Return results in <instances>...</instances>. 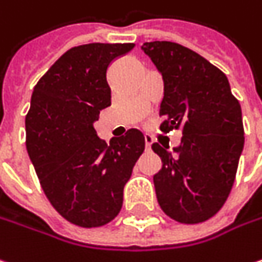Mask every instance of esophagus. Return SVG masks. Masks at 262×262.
<instances>
[{
    "label": "esophagus",
    "mask_w": 262,
    "mask_h": 262,
    "mask_svg": "<svg viewBox=\"0 0 262 262\" xmlns=\"http://www.w3.org/2000/svg\"><path fill=\"white\" fill-rule=\"evenodd\" d=\"M154 142V139H152V136H149V135H145V148L149 151L151 149V145H152Z\"/></svg>",
    "instance_id": "esophagus-1"
}]
</instances>
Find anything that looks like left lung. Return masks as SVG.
<instances>
[{"instance_id":"1","label":"left lung","mask_w":262,"mask_h":262,"mask_svg":"<svg viewBox=\"0 0 262 262\" xmlns=\"http://www.w3.org/2000/svg\"><path fill=\"white\" fill-rule=\"evenodd\" d=\"M142 50L164 82L160 129L183 135L173 151L152 143L163 163L154 174L158 204L179 223L205 222L234 183L245 142L241 104L226 74L195 51L168 40L145 42Z\"/></svg>"}]
</instances>
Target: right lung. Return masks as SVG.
I'll return each mask as SVG.
<instances>
[{
    "mask_svg": "<svg viewBox=\"0 0 262 262\" xmlns=\"http://www.w3.org/2000/svg\"><path fill=\"white\" fill-rule=\"evenodd\" d=\"M135 43H86L52 64L26 116V148L48 201L67 222L99 227L117 217L123 189L145 149L138 129L99 139L94 123L111 105L107 69Z\"/></svg>",
    "mask_w": 262,
    "mask_h": 262,
    "instance_id": "add662e5",
    "label": "right lung"
}]
</instances>
